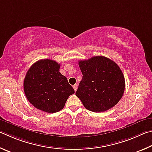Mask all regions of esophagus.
<instances>
[{
    "mask_svg": "<svg viewBox=\"0 0 152 152\" xmlns=\"http://www.w3.org/2000/svg\"><path fill=\"white\" fill-rule=\"evenodd\" d=\"M73 89H74V90H75V91H77V84H75L74 85V86H73Z\"/></svg>",
    "mask_w": 152,
    "mask_h": 152,
    "instance_id": "34e87169",
    "label": "esophagus"
}]
</instances>
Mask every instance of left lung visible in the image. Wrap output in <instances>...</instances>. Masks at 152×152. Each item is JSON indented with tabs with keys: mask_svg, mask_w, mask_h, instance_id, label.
<instances>
[{
	"mask_svg": "<svg viewBox=\"0 0 152 152\" xmlns=\"http://www.w3.org/2000/svg\"><path fill=\"white\" fill-rule=\"evenodd\" d=\"M83 77L76 96L87 110L103 112L115 106L123 96L125 78L113 61L103 56L79 61Z\"/></svg>",
	"mask_w": 152,
	"mask_h": 152,
	"instance_id": "obj_1",
	"label": "left lung"
}]
</instances>
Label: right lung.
Returning <instances> with one entry per match:
<instances>
[{
	"label": "right lung",
	"instance_id": "right-lung-1",
	"mask_svg": "<svg viewBox=\"0 0 152 152\" xmlns=\"http://www.w3.org/2000/svg\"><path fill=\"white\" fill-rule=\"evenodd\" d=\"M60 64L41 59L32 65L24 79V92L34 107L53 113L61 111L75 91L59 72Z\"/></svg>",
	"mask_w": 152,
	"mask_h": 152
}]
</instances>
